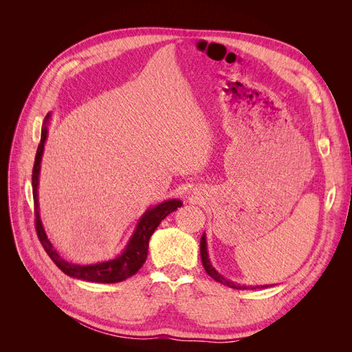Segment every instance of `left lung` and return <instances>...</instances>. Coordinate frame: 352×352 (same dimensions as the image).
Wrapping results in <instances>:
<instances>
[{
	"label": "left lung",
	"mask_w": 352,
	"mask_h": 352,
	"mask_svg": "<svg viewBox=\"0 0 352 352\" xmlns=\"http://www.w3.org/2000/svg\"><path fill=\"white\" fill-rule=\"evenodd\" d=\"M199 251H201V260H202V265H204V269L207 272V274H210L212 279L216 282L221 283V285H226L229 287H233V289H248V286L245 285H238V283H233L232 280H228L223 278V276L212 267L210 258H208V252H207V241H206V235L201 236V243H199ZM272 286V285H270ZM251 289H255V287H269V285H263V286H250Z\"/></svg>",
	"instance_id": "8db88e82"
}]
</instances>
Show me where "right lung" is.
I'll list each match as a JSON object with an SVG mask.
<instances>
[{
    "mask_svg": "<svg viewBox=\"0 0 352 352\" xmlns=\"http://www.w3.org/2000/svg\"><path fill=\"white\" fill-rule=\"evenodd\" d=\"M48 120L50 114H47L44 126H42L41 132V142L36 150V157L34 163V170H32V188H34V202H35V226L38 239L42 247H44L45 252L50 255V258L56 263L57 267L66 273L70 278H76L80 280L87 282H95V283H117L126 280L131 278L138 270L142 267V264L146 260L148 255V242L157 229V226L162 223L163 219H166L170 212H173L182 206V201L179 199H167L162 204H158L150 210L144 212V216L140 219L136 225V229L133 235L131 236L129 242H127L124 251L113 260L102 261L97 264L89 265H80L73 264L66 261L61 255L52 247V243L47 238V233L42 226V221L39 217V206H38V179H39V170H41V160L42 154H44V145L48 135Z\"/></svg>",
    "mask_w": 352,
    "mask_h": 352,
    "instance_id": "1",
    "label": "right lung"
}]
</instances>
